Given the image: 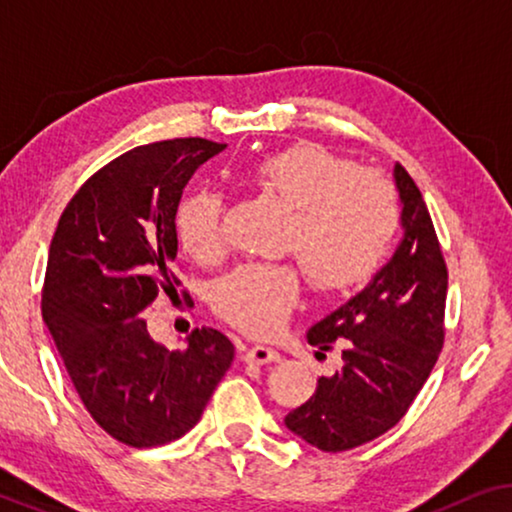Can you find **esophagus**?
<instances>
[{
	"instance_id": "obj_1",
	"label": "esophagus",
	"mask_w": 512,
	"mask_h": 512,
	"mask_svg": "<svg viewBox=\"0 0 512 512\" xmlns=\"http://www.w3.org/2000/svg\"><path fill=\"white\" fill-rule=\"evenodd\" d=\"M242 359L247 363H272L279 361V352L275 347L268 345H251L249 349H244Z\"/></svg>"
}]
</instances>
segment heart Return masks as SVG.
Here are the masks:
<instances>
[{"label":"heart","instance_id":"b5f03b06","mask_svg":"<svg viewBox=\"0 0 512 512\" xmlns=\"http://www.w3.org/2000/svg\"><path fill=\"white\" fill-rule=\"evenodd\" d=\"M249 184L293 209L286 251L300 258L319 293H342L380 268L398 228V202L389 181L356 172L354 163L319 144H293L258 158ZM219 193L200 191L181 202L177 237L193 261L223 256ZM300 298V272L291 263H244L214 286V310L249 335H272Z\"/></svg>","mask_w":512,"mask_h":512}]
</instances>
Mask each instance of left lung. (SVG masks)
<instances>
[{
    "label": "left lung",
    "instance_id": "left-lung-1",
    "mask_svg": "<svg viewBox=\"0 0 512 512\" xmlns=\"http://www.w3.org/2000/svg\"><path fill=\"white\" fill-rule=\"evenodd\" d=\"M394 181L401 242L366 289L307 331V342L321 352L338 345L342 366L319 377L310 401L284 419L286 429L324 452L370 443L401 422L443 349V251L422 193L398 163Z\"/></svg>",
    "mask_w": 512,
    "mask_h": 512
}]
</instances>
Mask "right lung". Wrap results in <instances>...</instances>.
Wrapping results in <instances>:
<instances>
[{
	"mask_svg": "<svg viewBox=\"0 0 512 512\" xmlns=\"http://www.w3.org/2000/svg\"><path fill=\"white\" fill-rule=\"evenodd\" d=\"M226 144L200 137L137 146L69 200L48 249L41 314L90 417L130 447L193 429L235 347L195 328L186 349L149 335L142 312L177 291V207L195 170Z\"/></svg>",
	"mask_w": 512,
	"mask_h": 512,
	"instance_id": "obj_1",
	"label": "right lung"
}]
</instances>
